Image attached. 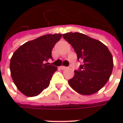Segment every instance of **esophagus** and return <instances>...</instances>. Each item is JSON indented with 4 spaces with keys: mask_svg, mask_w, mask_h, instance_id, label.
Instances as JSON below:
<instances>
[{
    "mask_svg": "<svg viewBox=\"0 0 123 123\" xmlns=\"http://www.w3.org/2000/svg\"><path fill=\"white\" fill-rule=\"evenodd\" d=\"M60 68L62 69V70H66V69H67V67L64 66H62L60 67Z\"/></svg>",
    "mask_w": 123,
    "mask_h": 123,
    "instance_id": "1",
    "label": "esophagus"
}]
</instances>
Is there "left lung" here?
<instances>
[{"label":"left lung","instance_id":"1","mask_svg":"<svg viewBox=\"0 0 123 123\" xmlns=\"http://www.w3.org/2000/svg\"><path fill=\"white\" fill-rule=\"evenodd\" d=\"M63 37L70 43L82 59L83 65L68 80L73 90L82 95H90L100 90L107 82L113 70V57L101 42L80 33H67Z\"/></svg>","mask_w":123,"mask_h":123}]
</instances>
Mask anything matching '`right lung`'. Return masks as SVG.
<instances>
[{
    "label": "right lung",
    "instance_id": "1",
    "mask_svg": "<svg viewBox=\"0 0 123 123\" xmlns=\"http://www.w3.org/2000/svg\"><path fill=\"white\" fill-rule=\"evenodd\" d=\"M62 34H47L26 42L14 52L10 60L12 79L26 97H36L49 87L56 66L47 65L51 51Z\"/></svg>",
    "mask_w": 123,
    "mask_h": 123
}]
</instances>
